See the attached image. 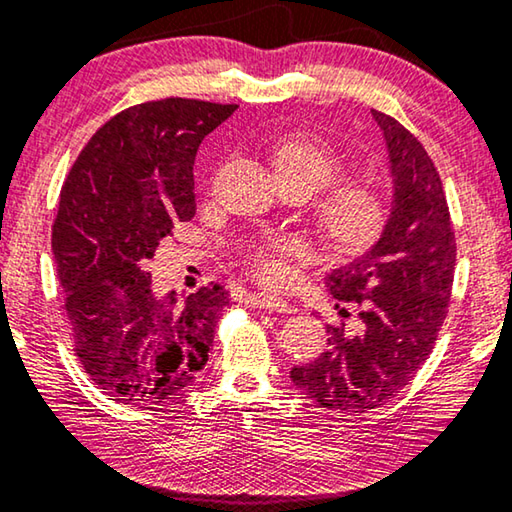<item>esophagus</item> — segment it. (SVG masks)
Wrapping results in <instances>:
<instances>
[{
    "label": "esophagus",
    "instance_id": "obj_1",
    "mask_svg": "<svg viewBox=\"0 0 512 512\" xmlns=\"http://www.w3.org/2000/svg\"><path fill=\"white\" fill-rule=\"evenodd\" d=\"M247 304L254 308H265V311H274V313H292V306L288 301H283L274 295H263V292H254V295H249Z\"/></svg>",
    "mask_w": 512,
    "mask_h": 512
}]
</instances>
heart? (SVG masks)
I'll return each instance as SVG.
<instances>
[{
    "label": "heart",
    "instance_id": "1",
    "mask_svg": "<svg viewBox=\"0 0 512 512\" xmlns=\"http://www.w3.org/2000/svg\"><path fill=\"white\" fill-rule=\"evenodd\" d=\"M274 165L283 183L301 186L308 195L340 177L342 161L320 138L288 136L274 147ZM315 222L340 254H360L372 247L388 222V199L370 179H342L324 192L315 206ZM306 242L295 236H267L251 242L242 256L254 279L279 286L290 276V261L306 256Z\"/></svg>",
    "mask_w": 512,
    "mask_h": 512
}]
</instances>
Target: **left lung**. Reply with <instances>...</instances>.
<instances>
[{
  "label": "left lung",
  "instance_id": "1",
  "mask_svg": "<svg viewBox=\"0 0 512 512\" xmlns=\"http://www.w3.org/2000/svg\"><path fill=\"white\" fill-rule=\"evenodd\" d=\"M383 131L395 201L379 242L329 274L335 299L360 306V333L326 326L329 349L290 379L333 413H365L399 395L433 351L449 311L456 236L440 174L422 142L395 117L372 111Z\"/></svg>",
  "mask_w": 512,
  "mask_h": 512
}]
</instances>
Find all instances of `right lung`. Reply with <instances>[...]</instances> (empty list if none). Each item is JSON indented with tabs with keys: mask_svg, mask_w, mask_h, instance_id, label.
Wrapping results in <instances>:
<instances>
[{
	"mask_svg": "<svg viewBox=\"0 0 512 512\" xmlns=\"http://www.w3.org/2000/svg\"><path fill=\"white\" fill-rule=\"evenodd\" d=\"M236 104L167 97L111 117L63 183L52 251L72 347L90 381L122 404L172 399L204 370L222 286L156 297L147 261L195 217L197 149Z\"/></svg>",
	"mask_w": 512,
	"mask_h": 512,
	"instance_id": "1",
	"label": "right lung"
}]
</instances>
